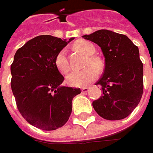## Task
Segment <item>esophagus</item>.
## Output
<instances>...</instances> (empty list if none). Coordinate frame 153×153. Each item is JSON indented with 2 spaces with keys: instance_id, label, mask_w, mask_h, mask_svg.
<instances>
[{
  "instance_id": "esophagus-1",
  "label": "esophagus",
  "mask_w": 153,
  "mask_h": 153,
  "mask_svg": "<svg viewBox=\"0 0 153 153\" xmlns=\"http://www.w3.org/2000/svg\"><path fill=\"white\" fill-rule=\"evenodd\" d=\"M88 91H89V88H88V87H84L82 88V93H87Z\"/></svg>"
}]
</instances>
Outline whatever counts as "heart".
<instances>
[{
    "label": "heart",
    "mask_w": 153,
    "mask_h": 153,
    "mask_svg": "<svg viewBox=\"0 0 153 153\" xmlns=\"http://www.w3.org/2000/svg\"><path fill=\"white\" fill-rule=\"evenodd\" d=\"M74 48L76 50L82 52L87 55L84 66H94L93 68L88 67L82 71H75L70 73L66 76V83L71 87H84L94 81L97 78L98 72L96 71L101 68V62L100 60L93 55L95 53L94 46L84 40H81L76 42L74 44ZM54 64L57 70L63 74H66L70 71V65L66 57V50L63 48L59 51L55 57Z\"/></svg>",
    "instance_id": "1"
}]
</instances>
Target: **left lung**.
<instances>
[{"mask_svg":"<svg viewBox=\"0 0 153 153\" xmlns=\"http://www.w3.org/2000/svg\"><path fill=\"white\" fill-rule=\"evenodd\" d=\"M82 37L98 44L105 60L101 86L102 96L93 107L106 120H121L131 114L143 94V64L137 46L125 35L100 30Z\"/></svg>","mask_w":153,"mask_h":153,"instance_id":"obj_1","label":"left lung"}]
</instances>
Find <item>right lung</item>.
I'll use <instances>...</instances> for the list:
<instances>
[{
  "mask_svg": "<svg viewBox=\"0 0 153 153\" xmlns=\"http://www.w3.org/2000/svg\"><path fill=\"white\" fill-rule=\"evenodd\" d=\"M68 41L52 36H39L19 48L11 65V88L22 117L42 130L64 126L72 111V100L79 88L61 86L64 76L57 70V53Z\"/></svg>",
  "mask_w": 153,
  "mask_h": 153,
  "instance_id": "add662e5",
  "label": "right lung"
}]
</instances>
